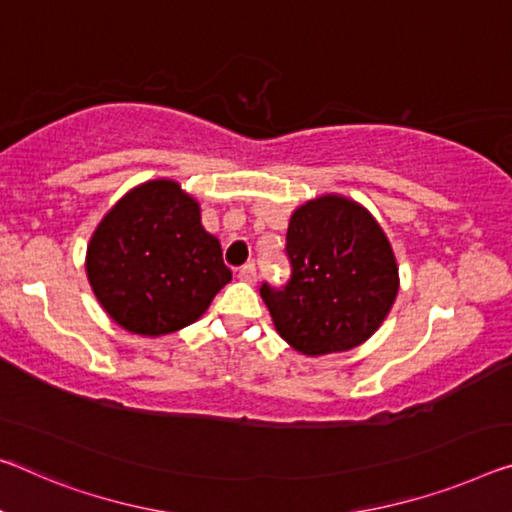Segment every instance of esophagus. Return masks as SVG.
<instances>
[{
  "label": "esophagus",
  "mask_w": 512,
  "mask_h": 512,
  "mask_svg": "<svg viewBox=\"0 0 512 512\" xmlns=\"http://www.w3.org/2000/svg\"><path fill=\"white\" fill-rule=\"evenodd\" d=\"M238 277H240L242 281H247V283H254V281H256V267H254V263L242 265L240 272H238Z\"/></svg>",
  "instance_id": "34e87169"
}]
</instances>
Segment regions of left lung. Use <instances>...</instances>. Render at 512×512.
Instances as JSON below:
<instances>
[{"label": "left lung", "mask_w": 512, "mask_h": 512, "mask_svg": "<svg viewBox=\"0 0 512 512\" xmlns=\"http://www.w3.org/2000/svg\"><path fill=\"white\" fill-rule=\"evenodd\" d=\"M290 281L263 283L274 329L306 357L348 352L368 341L396 302L400 277L391 242L361 203L322 194L288 222Z\"/></svg>", "instance_id": "8db88e82"}]
</instances>
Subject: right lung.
<instances>
[{
    "label": "right lung",
    "instance_id": "add662e5",
    "mask_svg": "<svg viewBox=\"0 0 512 512\" xmlns=\"http://www.w3.org/2000/svg\"><path fill=\"white\" fill-rule=\"evenodd\" d=\"M84 267L107 316L141 336L192 325L231 281L199 201L171 178L146 180L107 210Z\"/></svg>",
    "mask_w": 512,
    "mask_h": 512
}]
</instances>
